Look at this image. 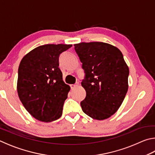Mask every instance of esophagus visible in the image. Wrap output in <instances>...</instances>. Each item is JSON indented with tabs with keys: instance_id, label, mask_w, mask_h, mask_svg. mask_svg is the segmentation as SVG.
I'll return each mask as SVG.
<instances>
[{
	"instance_id": "esophagus-1",
	"label": "esophagus",
	"mask_w": 155,
	"mask_h": 155,
	"mask_svg": "<svg viewBox=\"0 0 155 155\" xmlns=\"http://www.w3.org/2000/svg\"><path fill=\"white\" fill-rule=\"evenodd\" d=\"M78 85H79V83H77L76 84H74V85H70V87H71L72 89H74L75 87H77Z\"/></svg>"
}]
</instances>
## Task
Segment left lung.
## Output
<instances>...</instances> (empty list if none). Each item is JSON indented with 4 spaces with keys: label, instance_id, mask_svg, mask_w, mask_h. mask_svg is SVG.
I'll return each mask as SVG.
<instances>
[{
    "label": "left lung",
    "instance_id": "8db88e82",
    "mask_svg": "<svg viewBox=\"0 0 155 155\" xmlns=\"http://www.w3.org/2000/svg\"><path fill=\"white\" fill-rule=\"evenodd\" d=\"M74 49L82 62L85 77L81 85L86 97L83 111L96 120H104L116 112L128 90L129 68L120 51L102 42L81 43Z\"/></svg>",
    "mask_w": 155,
    "mask_h": 155
}]
</instances>
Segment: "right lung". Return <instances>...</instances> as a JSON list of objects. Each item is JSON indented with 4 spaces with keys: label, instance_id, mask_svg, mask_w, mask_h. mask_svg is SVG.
I'll use <instances>...</instances> for the list:
<instances>
[{
    "label": "right lung",
    "instance_id": "obj_1",
    "mask_svg": "<svg viewBox=\"0 0 155 155\" xmlns=\"http://www.w3.org/2000/svg\"><path fill=\"white\" fill-rule=\"evenodd\" d=\"M72 45L48 44L34 49L22 58L17 83L19 100L40 121L51 122L62 114L70 89L64 82L59 57Z\"/></svg>",
    "mask_w": 155,
    "mask_h": 155
}]
</instances>
